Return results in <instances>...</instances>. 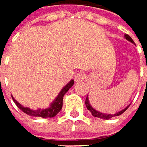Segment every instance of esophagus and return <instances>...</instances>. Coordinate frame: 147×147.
<instances>
[{
	"label": "esophagus",
	"instance_id": "obj_1",
	"mask_svg": "<svg viewBox=\"0 0 147 147\" xmlns=\"http://www.w3.org/2000/svg\"><path fill=\"white\" fill-rule=\"evenodd\" d=\"M84 80V74H83V73H78V74L75 76L76 82H81Z\"/></svg>",
	"mask_w": 147,
	"mask_h": 147
}]
</instances>
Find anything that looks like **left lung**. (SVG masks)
Returning a JSON list of instances; mask_svg holds the SVG:
<instances>
[{
  "instance_id": "8db88e82",
  "label": "left lung",
  "mask_w": 147,
  "mask_h": 147,
  "mask_svg": "<svg viewBox=\"0 0 147 147\" xmlns=\"http://www.w3.org/2000/svg\"><path fill=\"white\" fill-rule=\"evenodd\" d=\"M124 37H125V38L127 39V40H128V41H130L131 43H134V40L132 39V38L129 36V35H127V34H125L124 35ZM85 105H86V107H87V109H88V110H90V113H91V115H93V116H95V117H97V118H100V119H103V120H109V119H111L112 117H115V116H119V115H121V114H123L127 109H128V107H129V105L128 106H127L125 109H123L122 110H121V111H119V112H117V113H115V114H114V115H111V114H105V113H102V112H99V111H97V110H96L91 105H90V101H89V96H87V97H86V100H85Z\"/></svg>"
}]
</instances>
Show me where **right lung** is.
I'll return each instance as SVG.
<instances>
[{"mask_svg":"<svg viewBox=\"0 0 147 147\" xmlns=\"http://www.w3.org/2000/svg\"><path fill=\"white\" fill-rule=\"evenodd\" d=\"M74 84V80L71 79L58 93V95L57 96V97L54 99V101L51 103L50 107L47 109H38L36 110H33L30 108L27 107H24L22 106L20 103H19L12 96V98L14 102V103L17 105V107L22 110L25 114L32 116V117H42V118H52L54 116H56L57 115V113L60 112V110L62 109L63 107V98L64 94L73 86Z\"/></svg>","mask_w":147,"mask_h":147,"instance_id":"right-lung-1","label":"right lung"}]
</instances>
